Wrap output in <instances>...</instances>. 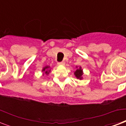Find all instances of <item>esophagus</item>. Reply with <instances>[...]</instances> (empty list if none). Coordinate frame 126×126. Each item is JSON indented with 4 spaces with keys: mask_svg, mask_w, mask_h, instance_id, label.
<instances>
[{
    "mask_svg": "<svg viewBox=\"0 0 126 126\" xmlns=\"http://www.w3.org/2000/svg\"><path fill=\"white\" fill-rule=\"evenodd\" d=\"M65 62H64V61H62V62H59V63H57V64H58V65H65Z\"/></svg>",
    "mask_w": 126,
    "mask_h": 126,
    "instance_id": "obj_1",
    "label": "esophagus"
}]
</instances>
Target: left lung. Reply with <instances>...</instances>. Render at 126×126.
Segmentation results:
<instances>
[{"label":"left lung","mask_w":126,"mask_h":126,"mask_svg":"<svg viewBox=\"0 0 126 126\" xmlns=\"http://www.w3.org/2000/svg\"><path fill=\"white\" fill-rule=\"evenodd\" d=\"M76 71L74 72V75L76 77V78L78 79L79 80H82L83 77H82V75H83V71H82V67H79L78 66H76Z\"/></svg>","instance_id":"8db88e82"}]
</instances>
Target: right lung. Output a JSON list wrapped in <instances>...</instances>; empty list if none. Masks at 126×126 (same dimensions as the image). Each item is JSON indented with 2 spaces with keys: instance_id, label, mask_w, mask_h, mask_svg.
<instances>
[{
  "instance_id": "1",
  "label": "right lung",
  "mask_w": 126,
  "mask_h": 126,
  "mask_svg": "<svg viewBox=\"0 0 126 126\" xmlns=\"http://www.w3.org/2000/svg\"><path fill=\"white\" fill-rule=\"evenodd\" d=\"M42 71L43 72V76L44 75H48L49 73L51 72V67L50 66H49V65H47V66H45L44 67H43V69H42Z\"/></svg>"
}]
</instances>
